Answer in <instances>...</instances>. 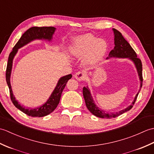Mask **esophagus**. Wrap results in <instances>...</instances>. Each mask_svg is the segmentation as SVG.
<instances>
[{
  "label": "esophagus",
  "mask_w": 154,
  "mask_h": 154,
  "mask_svg": "<svg viewBox=\"0 0 154 154\" xmlns=\"http://www.w3.org/2000/svg\"><path fill=\"white\" fill-rule=\"evenodd\" d=\"M75 77L79 81H84L86 77V74L83 71H78L75 73Z\"/></svg>",
  "instance_id": "1"
}]
</instances>
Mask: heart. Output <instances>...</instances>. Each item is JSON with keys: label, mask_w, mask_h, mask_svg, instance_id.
Returning <instances> with one entry per match:
<instances>
[{"label": "heart", "mask_w": 154, "mask_h": 154, "mask_svg": "<svg viewBox=\"0 0 154 154\" xmlns=\"http://www.w3.org/2000/svg\"><path fill=\"white\" fill-rule=\"evenodd\" d=\"M107 50L106 42L91 34H85L75 38L71 52L75 56L85 55V63L89 65L96 64L102 60Z\"/></svg>", "instance_id": "b5f03b06"}]
</instances>
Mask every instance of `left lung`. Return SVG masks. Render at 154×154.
<instances>
[{
    "mask_svg": "<svg viewBox=\"0 0 154 154\" xmlns=\"http://www.w3.org/2000/svg\"><path fill=\"white\" fill-rule=\"evenodd\" d=\"M114 34V46L113 50L110 51L109 54L110 57H128L130 60H132L134 63H135L136 67L137 68V71L140 77V81H141V86L140 88H142V81H143V77H142V63L140 59H139L137 57L136 53L135 51L133 50V48L131 47V45L128 42L123 35L120 32L116 30V29L113 28ZM136 94L134 100L132 103L131 105H130L128 107H127L126 109H124L122 110L119 111V112L116 113H107L104 112L103 110H101L99 108L96 106L95 104L94 103V101L91 94L90 93L89 90L86 87H83V94L85 101L86 106L87 107L88 110L92 113L93 115L96 116L99 118H103V119H112V118H116L119 116L121 115V114L124 113L127 111L130 110L133 107V105L134 104L136 100L138 97V93Z\"/></svg>",
    "mask_w": 154,
    "mask_h": 154,
    "instance_id": "left-lung-1",
    "label": "left lung"
}]
</instances>
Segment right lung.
Wrapping results in <instances>:
<instances>
[{
  "label": "right lung",
  "instance_id": "obj_1",
  "mask_svg": "<svg viewBox=\"0 0 154 154\" xmlns=\"http://www.w3.org/2000/svg\"><path fill=\"white\" fill-rule=\"evenodd\" d=\"M55 30V28L51 26L32 27L29 28L28 30L26 31L22 34L21 38H20V40L16 44L14 48H13L12 51L9 54L7 67H6V81L9 88L11 99L13 104L17 109L21 110L22 112H23L28 116L32 117H43L53 112L56 109L59 103H60L62 91L64 89L68 80L70 79L72 77V75L71 74L67 75L66 76L61 77L59 80L57 86L55 88L54 92L52 93L50 99L42 106L34 109H27L25 107L20 106V104L15 99L12 93L11 82H10V77H11L13 58H14L16 52H17L18 49L22 47L23 45L28 44V42H31L32 40H35V39H46V40H50L52 38V35L54 34Z\"/></svg>",
  "mask_w": 154,
  "mask_h": 154
}]
</instances>
